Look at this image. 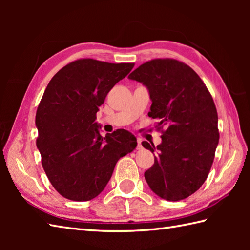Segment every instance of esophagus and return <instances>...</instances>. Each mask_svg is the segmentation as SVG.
I'll list each match as a JSON object with an SVG mask.
<instances>
[{
	"label": "esophagus",
	"mask_w": 250,
	"mask_h": 250,
	"mask_svg": "<svg viewBox=\"0 0 250 250\" xmlns=\"http://www.w3.org/2000/svg\"><path fill=\"white\" fill-rule=\"evenodd\" d=\"M143 146H142V140L137 139V149H142Z\"/></svg>",
	"instance_id": "34e87169"
}]
</instances>
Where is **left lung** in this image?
Listing matches in <instances>:
<instances>
[{
    "instance_id": "1",
    "label": "left lung",
    "mask_w": 250,
    "mask_h": 250,
    "mask_svg": "<svg viewBox=\"0 0 250 250\" xmlns=\"http://www.w3.org/2000/svg\"><path fill=\"white\" fill-rule=\"evenodd\" d=\"M149 90L148 116L157 119L162 143L142 145L156 153L145 172L150 189L160 198L179 201L199 190L208 176L219 142L218 115L203 81L186 63L153 59L129 75Z\"/></svg>"
}]
</instances>
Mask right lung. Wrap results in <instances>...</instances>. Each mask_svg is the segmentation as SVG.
<instances>
[{"instance_id":"obj_1","label":"right lung","mask_w":250,"mask_h":250,"mask_svg":"<svg viewBox=\"0 0 250 250\" xmlns=\"http://www.w3.org/2000/svg\"><path fill=\"white\" fill-rule=\"evenodd\" d=\"M134 63L78 59L51 78L36 110V146L42 166L63 198L83 202L98 196L117 161L136 147L135 136L119 129L102 137L97 113L106 95Z\"/></svg>"}]
</instances>
